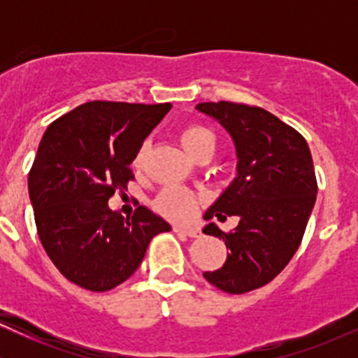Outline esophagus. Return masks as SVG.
Returning <instances> with one entry per match:
<instances>
[{
  "mask_svg": "<svg viewBox=\"0 0 358 358\" xmlns=\"http://www.w3.org/2000/svg\"><path fill=\"white\" fill-rule=\"evenodd\" d=\"M173 231L178 234H185V236H188V237H199L200 236V231L196 227H183V225H175Z\"/></svg>",
  "mask_w": 358,
  "mask_h": 358,
  "instance_id": "1",
  "label": "esophagus"
}]
</instances>
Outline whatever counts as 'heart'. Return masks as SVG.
Here are the masks:
<instances>
[{
    "label": "heart",
    "mask_w": 358,
    "mask_h": 358,
    "mask_svg": "<svg viewBox=\"0 0 358 358\" xmlns=\"http://www.w3.org/2000/svg\"><path fill=\"white\" fill-rule=\"evenodd\" d=\"M180 143H182L185 151L192 156H195L202 150L213 151V148H215V138H213V134L207 127L199 124H190L182 129V133H180ZM133 165L136 168L143 165V150L134 156ZM196 203H199V196L193 192L182 187H168L166 190L159 193L155 205L158 208V212L163 213L165 217L185 220L195 212Z\"/></svg>",
    "instance_id": "1"
}]
</instances>
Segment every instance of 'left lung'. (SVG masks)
<instances>
[{
	"label": "left lung",
	"instance_id": "obj_1",
	"mask_svg": "<svg viewBox=\"0 0 358 358\" xmlns=\"http://www.w3.org/2000/svg\"><path fill=\"white\" fill-rule=\"evenodd\" d=\"M196 109L231 133L239 158L237 178L203 215H237L239 225L203 229L229 249L224 266L203 278L229 294L249 293L273 281L301 244L318 192L313 159L306 139L266 109L227 101Z\"/></svg>",
	"mask_w": 358,
	"mask_h": 358
}]
</instances>
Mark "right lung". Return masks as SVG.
<instances>
[{"instance_id":"right-lung-1","label":"right lung","mask_w":358,"mask_h":358,"mask_svg":"<svg viewBox=\"0 0 358 358\" xmlns=\"http://www.w3.org/2000/svg\"><path fill=\"white\" fill-rule=\"evenodd\" d=\"M170 109V102L90 101L45 131L28 193L45 252L73 285L94 293L119 286L139 268L151 239L171 229L143 205L127 219L108 207L134 180V156Z\"/></svg>"}]
</instances>
